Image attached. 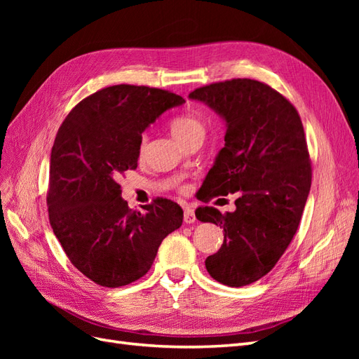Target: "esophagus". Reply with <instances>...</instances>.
<instances>
[{"label": "esophagus", "instance_id": "esophagus-1", "mask_svg": "<svg viewBox=\"0 0 359 359\" xmlns=\"http://www.w3.org/2000/svg\"><path fill=\"white\" fill-rule=\"evenodd\" d=\"M194 220H196V215H194V211L191 206H184V222H186L187 224L190 223H194Z\"/></svg>", "mask_w": 359, "mask_h": 359}]
</instances>
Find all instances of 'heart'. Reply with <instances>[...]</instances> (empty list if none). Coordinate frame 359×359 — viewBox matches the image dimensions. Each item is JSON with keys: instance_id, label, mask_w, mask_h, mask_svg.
Instances as JSON below:
<instances>
[{"instance_id": "b5f03b06", "label": "heart", "mask_w": 359, "mask_h": 359, "mask_svg": "<svg viewBox=\"0 0 359 359\" xmlns=\"http://www.w3.org/2000/svg\"><path fill=\"white\" fill-rule=\"evenodd\" d=\"M169 130H170L172 136L175 137L180 144H184L186 140H189L193 136L203 135L205 133V126H203V121L198 115L184 114V115H178V116L170 119ZM144 145H145V137L140 139L139 153H142Z\"/></svg>"}]
</instances>
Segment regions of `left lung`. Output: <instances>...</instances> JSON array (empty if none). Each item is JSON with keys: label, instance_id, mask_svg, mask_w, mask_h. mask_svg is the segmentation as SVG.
I'll list each match as a JSON object with an SVG mask.
<instances>
[{"label": "left lung", "instance_id": "8db88e82", "mask_svg": "<svg viewBox=\"0 0 359 359\" xmlns=\"http://www.w3.org/2000/svg\"><path fill=\"white\" fill-rule=\"evenodd\" d=\"M226 121L224 147L202 187L206 198L236 193L235 211L199 206L196 219L223 227L224 241L206 257L210 276L231 287L252 285L283 256L311 186V161L298 111L255 79H231L189 94Z\"/></svg>", "mask_w": 359, "mask_h": 359}]
</instances>
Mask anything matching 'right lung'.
I'll return each instance as SVG.
<instances>
[{
    "label": "right lung",
    "instance_id": "right-lung-1",
    "mask_svg": "<svg viewBox=\"0 0 359 359\" xmlns=\"http://www.w3.org/2000/svg\"><path fill=\"white\" fill-rule=\"evenodd\" d=\"M181 95L137 85H112L76 104L50 153L48 211L70 262L104 287L144 277L165 238L182 224L181 206L157 198L145 212L128 208L119 175L137 168L144 130Z\"/></svg>",
    "mask_w": 359,
    "mask_h": 359
}]
</instances>
